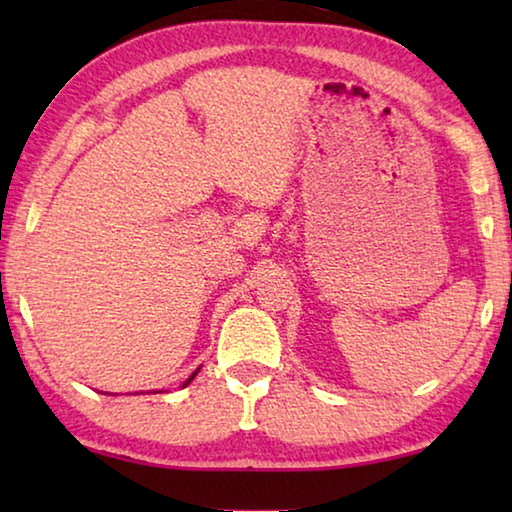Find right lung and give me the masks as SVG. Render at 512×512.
<instances>
[{
    "mask_svg": "<svg viewBox=\"0 0 512 512\" xmlns=\"http://www.w3.org/2000/svg\"><path fill=\"white\" fill-rule=\"evenodd\" d=\"M198 370H201V368H196V370H194V372H192V375H189V379H187V381H185V384H183V388H185V386H187V384H189V381H192V379H194V377H196V375H198Z\"/></svg>",
    "mask_w": 512,
    "mask_h": 512,
    "instance_id": "1",
    "label": "right lung"
}]
</instances>
